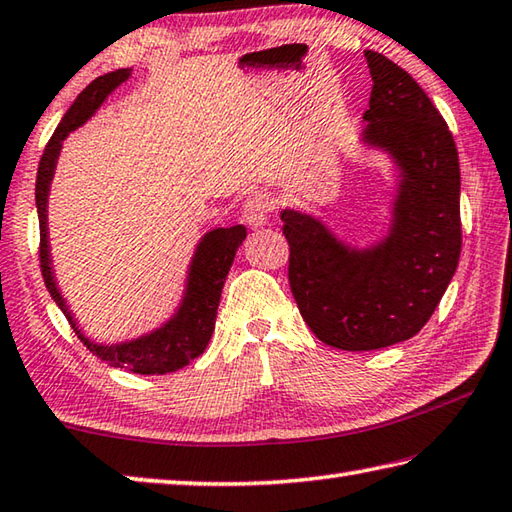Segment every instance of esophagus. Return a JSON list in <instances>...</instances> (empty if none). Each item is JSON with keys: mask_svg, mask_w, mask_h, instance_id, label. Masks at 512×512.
<instances>
[{"mask_svg": "<svg viewBox=\"0 0 512 512\" xmlns=\"http://www.w3.org/2000/svg\"><path fill=\"white\" fill-rule=\"evenodd\" d=\"M241 219L250 228H264L268 224V206L262 197H250L241 210Z\"/></svg>", "mask_w": 512, "mask_h": 512, "instance_id": "esophagus-1", "label": "esophagus"}]
</instances>
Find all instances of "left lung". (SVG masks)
Instances as JSON below:
<instances>
[{"label":"left lung","instance_id":"8db88e82","mask_svg":"<svg viewBox=\"0 0 512 512\" xmlns=\"http://www.w3.org/2000/svg\"><path fill=\"white\" fill-rule=\"evenodd\" d=\"M365 58L374 87L358 141L394 167L385 230L358 246L313 212H280L297 309L315 338L345 351L416 336L461 255V172L450 129L410 73L376 51Z\"/></svg>","mask_w":512,"mask_h":512}]
</instances>
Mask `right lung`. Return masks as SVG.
Instances as JSON below:
<instances>
[{
  "label": "right lung",
  "instance_id": "right-lung-1",
  "mask_svg": "<svg viewBox=\"0 0 512 512\" xmlns=\"http://www.w3.org/2000/svg\"><path fill=\"white\" fill-rule=\"evenodd\" d=\"M129 78H132V69H118L91 82L69 107L58 129L53 132L49 145H46L35 181V206L37 217H40V264L44 284L49 288L53 302L67 315L73 331L78 333V338L85 342L94 356H98L102 362H111L114 367L132 371V374L161 376L190 365V360L201 356L203 349L208 347L212 331H215L221 291H224L230 266L235 262L237 248L246 239V228L241 224L230 228H212L199 239L190 257L188 271H185L179 302H176L170 318L163 320L156 329L120 342H96L80 329L53 271L49 241L51 183L55 167H58L62 143L67 141V136L85 125L89 118H94L96 111L105 105V100Z\"/></svg>",
  "mask_w": 512,
  "mask_h": 512
}]
</instances>
